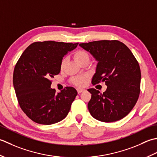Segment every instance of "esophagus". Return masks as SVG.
<instances>
[{
  "label": "esophagus",
  "mask_w": 157,
  "mask_h": 157,
  "mask_svg": "<svg viewBox=\"0 0 157 157\" xmlns=\"http://www.w3.org/2000/svg\"><path fill=\"white\" fill-rule=\"evenodd\" d=\"M83 91H84V90H83V89H77V93L78 94H81V93Z\"/></svg>",
  "instance_id": "obj_1"
}]
</instances>
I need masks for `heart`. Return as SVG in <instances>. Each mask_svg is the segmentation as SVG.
Segmentation results:
<instances>
[{"instance_id": "obj_1", "label": "heart", "mask_w": 157, "mask_h": 157, "mask_svg": "<svg viewBox=\"0 0 157 157\" xmlns=\"http://www.w3.org/2000/svg\"><path fill=\"white\" fill-rule=\"evenodd\" d=\"M73 57L74 59L79 63L80 64L84 62V61L89 59V55L87 52H85V50L79 49L76 51V52L73 53ZM67 63V59L66 58H63L62 60L61 61L60 63V70H63L64 69L65 66ZM87 77L86 76H75L71 78V82L74 85L76 86V87H84L86 85V82H87Z\"/></svg>"}]
</instances>
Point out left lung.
<instances>
[{"mask_svg": "<svg viewBox=\"0 0 157 157\" xmlns=\"http://www.w3.org/2000/svg\"><path fill=\"white\" fill-rule=\"evenodd\" d=\"M79 45L94 56L98 63L92 84L104 82L103 94L89 89L91 98L88 109L100 121L114 122L126 117L138 100L141 71L131 50L119 40H98Z\"/></svg>", "mask_w": 157, "mask_h": 157, "instance_id": "1", "label": "left lung"}]
</instances>
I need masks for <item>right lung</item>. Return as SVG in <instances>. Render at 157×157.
Masks as SVG:
<instances>
[{
  "label": "right lung",
  "instance_id": "add662e5",
  "mask_svg": "<svg viewBox=\"0 0 157 157\" xmlns=\"http://www.w3.org/2000/svg\"><path fill=\"white\" fill-rule=\"evenodd\" d=\"M78 44L35 42L18 59L13 76L15 94L21 110L34 122L52 124L68 115L77 91L67 87L57 94L51 88V78L59 73L63 57Z\"/></svg>",
  "mask_w": 157,
  "mask_h": 157
}]
</instances>
